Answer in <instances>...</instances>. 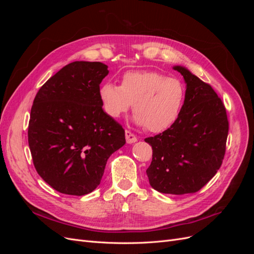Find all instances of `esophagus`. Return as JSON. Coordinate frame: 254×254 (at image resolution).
<instances>
[{
    "mask_svg": "<svg viewBox=\"0 0 254 254\" xmlns=\"http://www.w3.org/2000/svg\"><path fill=\"white\" fill-rule=\"evenodd\" d=\"M125 136H126V141L128 144H132L137 141V137L131 131H129V130H126L125 131Z\"/></svg>",
    "mask_w": 254,
    "mask_h": 254,
    "instance_id": "34e87169",
    "label": "esophagus"
}]
</instances>
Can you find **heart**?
Masks as SVG:
<instances>
[{"label": "heart", "mask_w": 254, "mask_h": 254, "mask_svg": "<svg viewBox=\"0 0 254 254\" xmlns=\"http://www.w3.org/2000/svg\"><path fill=\"white\" fill-rule=\"evenodd\" d=\"M98 94L110 118L119 119L132 104L136 124L161 132L179 118L186 92L179 79L155 71H134L122 76L121 86L104 82Z\"/></svg>", "instance_id": "b5f03b06"}]
</instances>
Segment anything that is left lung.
I'll return each instance as SVG.
<instances>
[{"label":"left lung","mask_w":254,"mask_h":254,"mask_svg":"<svg viewBox=\"0 0 254 254\" xmlns=\"http://www.w3.org/2000/svg\"><path fill=\"white\" fill-rule=\"evenodd\" d=\"M187 83L179 118L162 133L146 137L152 160L146 171L152 189L164 194H193L209 182L226 153L229 122L224 103L209 83L188 68L174 66Z\"/></svg>","instance_id":"8db88e82"}]
</instances>
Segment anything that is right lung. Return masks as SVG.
Instances as JSON below:
<instances>
[{"label":"right lung","mask_w":254,"mask_h":254,"mask_svg":"<svg viewBox=\"0 0 254 254\" xmlns=\"http://www.w3.org/2000/svg\"><path fill=\"white\" fill-rule=\"evenodd\" d=\"M102 63L74 61L38 91L28 145L37 173L59 193L82 196L101 183L107 160L126 143L125 130L103 110Z\"/></svg>","instance_id":"1"}]
</instances>
